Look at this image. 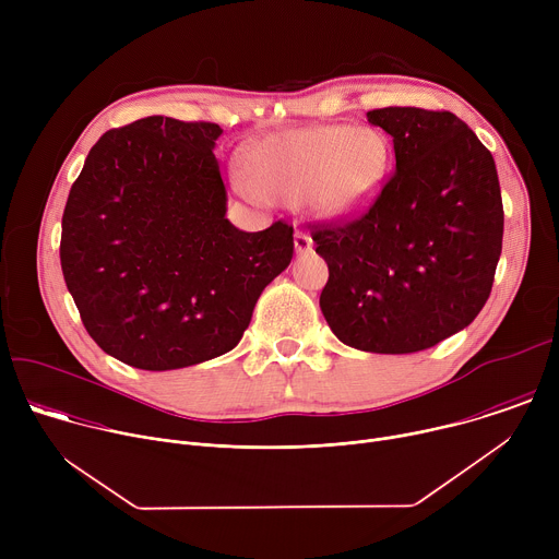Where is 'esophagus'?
I'll list each match as a JSON object with an SVG mask.
<instances>
[{
	"label": "esophagus",
	"instance_id": "34e87169",
	"mask_svg": "<svg viewBox=\"0 0 559 559\" xmlns=\"http://www.w3.org/2000/svg\"><path fill=\"white\" fill-rule=\"evenodd\" d=\"M294 248H296V254H298V257L311 252V248H313L311 236L305 234V231H296V234H294Z\"/></svg>",
	"mask_w": 559,
	"mask_h": 559
}]
</instances>
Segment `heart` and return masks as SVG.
<instances>
[{
  "label": "heart",
  "mask_w": 559,
  "mask_h": 559,
  "mask_svg": "<svg viewBox=\"0 0 559 559\" xmlns=\"http://www.w3.org/2000/svg\"><path fill=\"white\" fill-rule=\"evenodd\" d=\"M391 147L382 132L316 126L259 141L246 156L248 186L281 203L309 201L328 218L362 212L380 192Z\"/></svg>",
  "instance_id": "heart-1"
}]
</instances>
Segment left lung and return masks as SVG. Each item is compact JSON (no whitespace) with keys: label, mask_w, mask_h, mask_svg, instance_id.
<instances>
[{"label":"left lung","mask_w":559,"mask_h":559,"mask_svg":"<svg viewBox=\"0 0 559 559\" xmlns=\"http://www.w3.org/2000/svg\"><path fill=\"white\" fill-rule=\"evenodd\" d=\"M393 139L395 173L343 225H313L330 267L321 309L341 343L412 354L457 334L485 307L502 252L504 210L491 152L453 112H367Z\"/></svg>","instance_id":"8db88e82"}]
</instances>
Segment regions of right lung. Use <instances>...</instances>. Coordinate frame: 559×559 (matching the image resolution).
Masks as SVG:
<instances>
[{
  "label": "right lung",
  "mask_w": 559,
  "mask_h": 559,
  "mask_svg": "<svg viewBox=\"0 0 559 559\" xmlns=\"http://www.w3.org/2000/svg\"><path fill=\"white\" fill-rule=\"evenodd\" d=\"M221 132L162 115L108 130L70 188L66 287L91 338L130 367L181 369L234 349L292 261V225L227 221Z\"/></svg>",
  "instance_id": "right-lung-1"
}]
</instances>
